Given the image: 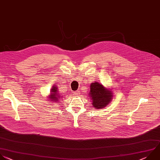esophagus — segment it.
Returning a JSON list of instances; mask_svg holds the SVG:
<instances>
[{"mask_svg": "<svg viewBox=\"0 0 160 160\" xmlns=\"http://www.w3.org/2000/svg\"><path fill=\"white\" fill-rule=\"evenodd\" d=\"M73 93H74L73 95H75V96H78V95H79L80 94V91H78H78H76V92H73Z\"/></svg>", "mask_w": 160, "mask_h": 160, "instance_id": "obj_1", "label": "esophagus"}]
</instances>
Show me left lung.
I'll use <instances>...</instances> for the list:
<instances>
[{"mask_svg":"<svg viewBox=\"0 0 160 160\" xmlns=\"http://www.w3.org/2000/svg\"><path fill=\"white\" fill-rule=\"evenodd\" d=\"M113 92L111 88H107L97 82H93L90 86L88 96L92 100V105L96 109L107 107L113 98Z\"/></svg>","mask_w":160,"mask_h":160,"instance_id":"8db88e82","label":"left lung"}]
</instances>
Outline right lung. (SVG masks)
Instances as JSON below:
<instances>
[{
  "label": "right lung",
  "mask_w": 160,
  "mask_h": 160,
  "mask_svg": "<svg viewBox=\"0 0 160 160\" xmlns=\"http://www.w3.org/2000/svg\"><path fill=\"white\" fill-rule=\"evenodd\" d=\"M63 98L62 96H61L59 93H58V87L55 85L52 86L51 90H50V93L48 97H47L48 100L49 102H51V103H56L57 102H59L60 98Z\"/></svg>",
  "instance_id": "1"
}]
</instances>
